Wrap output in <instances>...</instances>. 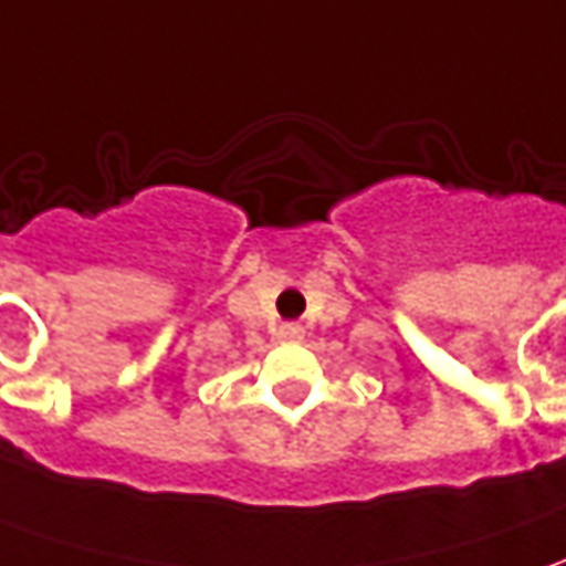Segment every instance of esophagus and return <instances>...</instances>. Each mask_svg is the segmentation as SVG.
<instances>
[{
    "label": "esophagus",
    "mask_w": 566,
    "mask_h": 566,
    "mask_svg": "<svg viewBox=\"0 0 566 566\" xmlns=\"http://www.w3.org/2000/svg\"><path fill=\"white\" fill-rule=\"evenodd\" d=\"M279 340H284V344H297V340H303V328H300V325H282V328H279Z\"/></svg>",
    "instance_id": "34e87169"
}]
</instances>
